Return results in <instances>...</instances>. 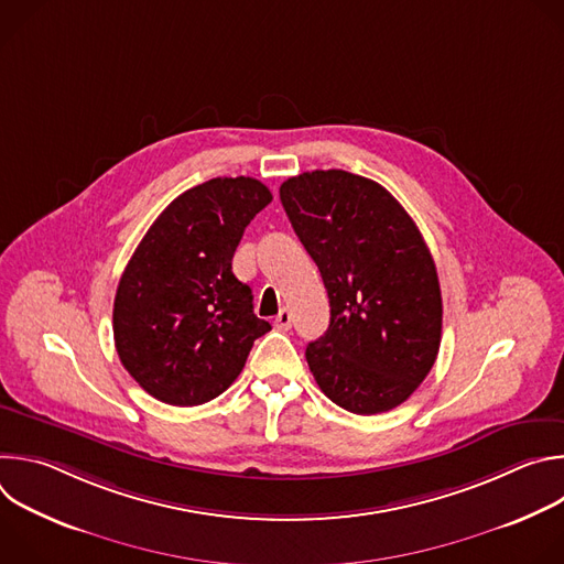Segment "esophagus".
<instances>
[{
    "label": "esophagus",
    "instance_id": "esophagus-1",
    "mask_svg": "<svg viewBox=\"0 0 564 564\" xmlns=\"http://www.w3.org/2000/svg\"><path fill=\"white\" fill-rule=\"evenodd\" d=\"M274 326H276L279 330H290V328H292V312L283 307V310L276 314V318H274Z\"/></svg>",
    "mask_w": 564,
    "mask_h": 564
}]
</instances>
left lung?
I'll use <instances>...</instances> for the list:
<instances>
[{"instance_id":"left-lung-1","label":"left lung","mask_w":564,"mask_h":564,"mask_svg":"<svg viewBox=\"0 0 564 564\" xmlns=\"http://www.w3.org/2000/svg\"><path fill=\"white\" fill-rule=\"evenodd\" d=\"M285 214L330 299V326L307 344L318 388L355 415L386 413L431 372L442 292L424 238L379 183L316 170L288 178Z\"/></svg>"}]
</instances>
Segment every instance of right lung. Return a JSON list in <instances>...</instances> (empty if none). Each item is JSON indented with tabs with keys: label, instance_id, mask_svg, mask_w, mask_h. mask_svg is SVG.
<instances>
[{
	"label": "right lung",
	"instance_id": "obj_1",
	"mask_svg": "<svg viewBox=\"0 0 564 564\" xmlns=\"http://www.w3.org/2000/svg\"><path fill=\"white\" fill-rule=\"evenodd\" d=\"M272 203L248 176L212 178L174 198L131 261L113 301V339L127 372L155 399L198 406L225 392L272 326L231 272L250 220Z\"/></svg>",
	"mask_w": 564,
	"mask_h": 564
}]
</instances>
